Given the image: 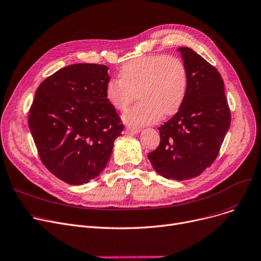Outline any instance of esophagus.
I'll return each mask as SVG.
<instances>
[{"mask_svg": "<svg viewBox=\"0 0 261 261\" xmlns=\"http://www.w3.org/2000/svg\"><path fill=\"white\" fill-rule=\"evenodd\" d=\"M140 130H141V129L138 128V127H126V132H127L128 134H132V135L139 134Z\"/></svg>", "mask_w": 261, "mask_h": 261, "instance_id": "1", "label": "esophagus"}]
</instances>
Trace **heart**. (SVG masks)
Listing matches in <instances>:
<instances>
[{"label": "heart", "instance_id": "obj_1", "mask_svg": "<svg viewBox=\"0 0 261 261\" xmlns=\"http://www.w3.org/2000/svg\"><path fill=\"white\" fill-rule=\"evenodd\" d=\"M120 75L107 82L105 95L114 109L124 111L137 99L138 93L141 101L122 115L128 125H147L155 123L162 115L172 116L186 99L188 70L178 57L136 58L122 65Z\"/></svg>", "mask_w": 261, "mask_h": 261}]
</instances>
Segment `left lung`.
Here are the masks:
<instances>
[{"label":"left lung","instance_id":"8db88e82","mask_svg":"<svg viewBox=\"0 0 261 261\" xmlns=\"http://www.w3.org/2000/svg\"><path fill=\"white\" fill-rule=\"evenodd\" d=\"M188 70L186 99L158 129L160 144L147 158L166 179H192L211 166L231 124L224 83L218 70L193 49L179 47Z\"/></svg>","mask_w":261,"mask_h":261}]
</instances>
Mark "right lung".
I'll return each instance as SVG.
<instances>
[{
  "label": "right lung",
  "mask_w": 261,
  "mask_h": 261,
  "mask_svg": "<svg viewBox=\"0 0 261 261\" xmlns=\"http://www.w3.org/2000/svg\"><path fill=\"white\" fill-rule=\"evenodd\" d=\"M109 67L61 68L38 87L28 125L47 170L71 186L98 177L124 126L105 95Z\"/></svg>",
  "instance_id": "obj_1"
}]
</instances>
